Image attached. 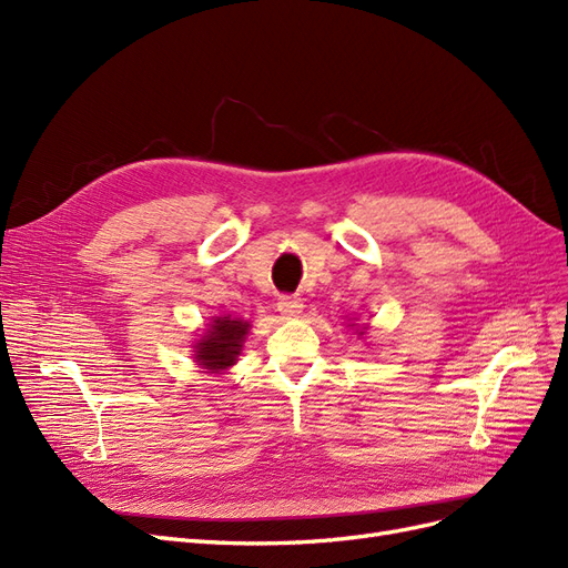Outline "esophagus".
Returning a JSON list of instances; mask_svg holds the SVG:
<instances>
[{
  "instance_id": "34e87169",
  "label": "esophagus",
  "mask_w": 568,
  "mask_h": 568,
  "mask_svg": "<svg viewBox=\"0 0 568 568\" xmlns=\"http://www.w3.org/2000/svg\"><path fill=\"white\" fill-rule=\"evenodd\" d=\"M277 311L282 317L291 320V317H298L303 313V301L296 296H282L277 303Z\"/></svg>"
}]
</instances>
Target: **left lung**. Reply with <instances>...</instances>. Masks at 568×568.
<instances>
[{
	"mask_svg": "<svg viewBox=\"0 0 568 568\" xmlns=\"http://www.w3.org/2000/svg\"><path fill=\"white\" fill-rule=\"evenodd\" d=\"M359 334H365V332H359Z\"/></svg>",
	"mask_w": 568,
	"mask_h": 568,
	"instance_id": "obj_1",
	"label": "left lung"
}]
</instances>
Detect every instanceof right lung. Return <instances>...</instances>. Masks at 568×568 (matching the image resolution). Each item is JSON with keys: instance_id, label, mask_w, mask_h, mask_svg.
Here are the masks:
<instances>
[{"instance_id": "1", "label": "right lung", "mask_w": 568, "mask_h": 568, "mask_svg": "<svg viewBox=\"0 0 568 568\" xmlns=\"http://www.w3.org/2000/svg\"><path fill=\"white\" fill-rule=\"evenodd\" d=\"M251 324L239 317H215L205 334L194 343V359L211 372H222L236 363Z\"/></svg>"}]
</instances>
